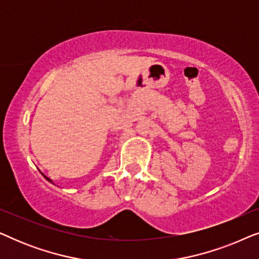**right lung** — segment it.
Masks as SVG:
<instances>
[{
	"instance_id": "1",
	"label": "right lung",
	"mask_w": 259,
	"mask_h": 259,
	"mask_svg": "<svg viewBox=\"0 0 259 259\" xmlns=\"http://www.w3.org/2000/svg\"><path fill=\"white\" fill-rule=\"evenodd\" d=\"M42 176H44V177H45V178H46V179H47V180H48V182H51V183H53V182H52V180H51V179H49V178H48V177H46V176H45V175H44V173H42Z\"/></svg>"
}]
</instances>
